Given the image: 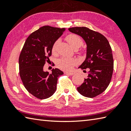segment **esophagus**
<instances>
[{
  "mask_svg": "<svg viewBox=\"0 0 131 131\" xmlns=\"http://www.w3.org/2000/svg\"><path fill=\"white\" fill-rule=\"evenodd\" d=\"M65 74L69 75V76H72V75H73V74H74V73H73V72H65Z\"/></svg>",
  "mask_w": 131,
  "mask_h": 131,
  "instance_id": "esophagus-1",
  "label": "esophagus"
}]
</instances>
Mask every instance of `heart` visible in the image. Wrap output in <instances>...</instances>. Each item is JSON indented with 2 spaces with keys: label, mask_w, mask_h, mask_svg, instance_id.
Returning a JSON list of instances; mask_svg holds the SVG:
<instances>
[{
  "label": "heart",
  "mask_w": 131,
  "mask_h": 131,
  "mask_svg": "<svg viewBox=\"0 0 131 131\" xmlns=\"http://www.w3.org/2000/svg\"><path fill=\"white\" fill-rule=\"evenodd\" d=\"M66 40L69 43L74 49H78L83 44V40L78 35L75 34L68 35L66 37ZM58 40H57L53 44L52 47V52H55L57 50V44L58 43ZM77 62V59L75 58H71L62 57L59 59L57 62V65L58 67L62 70H70L72 69V66L76 65Z\"/></svg>",
  "instance_id": "1"
}]
</instances>
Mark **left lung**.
<instances>
[{
  "label": "left lung",
  "instance_id": "left-lung-1",
  "mask_svg": "<svg viewBox=\"0 0 131 131\" xmlns=\"http://www.w3.org/2000/svg\"><path fill=\"white\" fill-rule=\"evenodd\" d=\"M69 30L83 37L87 46V57L79 68H88V75L77 91L84 96H96L105 91L112 79L114 68L112 48L103 35L87 27H73Z\"/></svg>",
  "mask_w": 131,
  "mask_h": 131
}]
</instances>
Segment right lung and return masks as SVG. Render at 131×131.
Here are the masks:
<instances>
[{"label":"right lung","mask_w":131,"mask_h":131,"mask_svg":"<svg viewBox=\"0 0 131 131\" xmlns=\"http://www.w3.org/2000/svg\"><path fill=\"white\" fill-rule=\"evenodd\" d=\"M65 28L44 26L31 34L26 40L19 57V76L30 94L44 99L54 94L58 78L63 73L52 69V73L44 72L43 66L51 55L52 47L63 34Z\"/></svg>","instance_id":"obj_1"}]
</instances>
